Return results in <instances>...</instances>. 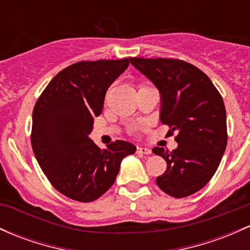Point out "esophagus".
Segmentation results:
<instances>
[{
  "label": "esophagus",
  "instance_id": "34e87169",
  "mask_svg": "<svg viewBox=\"0 0 250 250\" xmlns=\"http://www.w3.org/2000/svg\"><path fill=\"white\" fill-rule=\"evenodd\" d=\"M138 153L139 154H150L152 153V149H149L148 147H138Z\"/></svg>",
  "mask_w": 250,
  "mask_h": 250
}]
</instances>
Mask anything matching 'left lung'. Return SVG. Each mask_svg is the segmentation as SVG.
<instances>
[{"instance_id": "obj_1", "label": "left lung", "mask_w": 250, "mask_h": 250, "mask_svg": "<svg viewBox=\"0 0 250 250\" xmlns=\"http://www.w3.org/2000/svg\"><path fill=\"white\" fill-rule=\"evenodd\" d=\"M158 87L160 121L177 133L172 152L154 147L166 160L165 173L156 178L164 192L175 198L204 188L217 171L227 147V115L223 98L198 67L179 59L129 58Z\"/></svg>"}]
</instances>
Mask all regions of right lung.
<instances>
[{"instance_id":"1","label":"right lung","mask_w":250,"mask_h":250,"mask_svg":"<svg viewBox=\"0 0 250 250\" xmlns=\"http://www.w3.org/2000/svg\"><path fill=\"white\" fill-rule=\"evenodd\" d=\"M129 59L78 62L49 82L33 110L32 148L49 183L78 202H92L116 179L121 161L136 147L116 140L101 149L89 138L108 87Z\"/></svg>"}]
</instances>
